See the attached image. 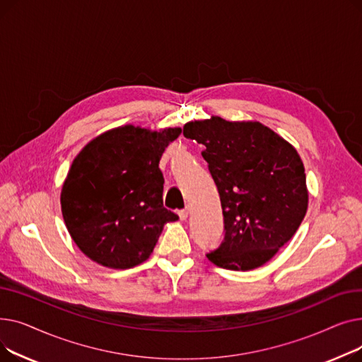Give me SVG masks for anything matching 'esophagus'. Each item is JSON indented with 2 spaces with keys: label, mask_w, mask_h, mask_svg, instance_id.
I'll return each instance as SVG.
<instances>
[{
  "label": "esophagus",
  "mask_w": 362,
  "mask_h": 362,
  "mask_svg": "<svg viewBox=\"0 0 362 362\" xmlns=\"http://www.w3.org/2000/svg\"><path fill=\"white\" fill-rule=\"evenodd\" d=\"M179 217L182 221H185L187 217H189V208H185V210H180L179 211Z\"/></svg>",
  "instance_id": "34e87169"
}]
</instances>
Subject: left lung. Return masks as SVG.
Instances as JSON below:
<instances>
[{"instance_id": "8db88e82", "label": "left lung", "mask_w": 362, "mask_h": 362, "mask_svg": "<svg viewBox=\"0 0 362 362\" xmlns=\"http://www.w3.org/2000/svg\"><path fill=\"white\" fill-rule=\"evenodd\" d=\"M183 135L205 146L201 154L223 208L224 239L206 258L227 270L261 267L307 214V177L298 151L259 122L218 116L186 123Z\"/></svg>"}]
</instances>
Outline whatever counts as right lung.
Here are the masks:
<instances>
[{
	"mask_svg": "<svg viewBox=\"0 0 362 362\" xmlns=\"http://www.w3.org/2000/svg\"><path fill=\"white\" fill-rule=\"evenodd\" d=\"M180 127L149 130L124 124L88 142L62 187V213L78 248L108 269L146 261L168 221L163 205V152Z\"/></svg>",
	"mask_w": 362,
	"mask_h": 362,
	"instance_id": "obj_1",
	"label": "right lung"
}]
</instances>
